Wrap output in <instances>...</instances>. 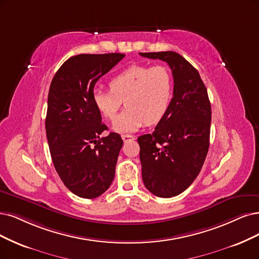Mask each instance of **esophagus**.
I'll return each mask as SVG.
<instances>
[{
    "label": "esophagus",
    "instance_id": "1",
    "mask_svg": "<svg viewBox=\"0 0 259 259\" xmlns=\"http://www.w3.org/2000/svg\"><path fill=\"white\" fill-rule=\"evenodd\" d=\"M121 139H122L123 142H128V141H131V140H135V137L130 136V135H122Z\"/></svg>",
    "mask_w": 259,
    "mask_h": 259
}]
</instances>
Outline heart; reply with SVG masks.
Segmentation results:
<instances>
[{"instance_id": "obj_1", "label": "heart", "mask_w": 259, "mask_h": 259, "mask_svg": "<svg viewBox=\"0 0 259 259\" xmlns=\"http://www.w3.org/2000/svg\"><path fill=\"white\" fill-rule=\"evenodd\" d=\"M110 91L96 89L93 102L104 118L116 117L122 101L124 110L113 123L117 132H135L145 123L164 116L173 97V73L164 65L131 66L110 81Z\"/></svg>"}]
</instances>
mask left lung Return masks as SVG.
Masks as SVG:
<instances>
[{
  "label": "left lung",
  "instance_id": "obj_1",
  "mask_svg": "<svg viewBox=\"0 0 259 259\" xmlns=\"http://www.w3.org/2000/svg\"><path fill=\"white\" fill-rule=\"evenodd\" d=\"M166 62L174 78L173 98L151 135L138 138L143 183L159 197L187 190L199 174L209 149L211 105L198 71L173 51L140 53Z\"/></svg>",
  "mask_w": 259,
  "mask_h": 259
}]
</instances>
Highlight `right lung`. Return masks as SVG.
Returning <instances> with one entry per match:
<instances>
[{"label":"right lung","instance_id":"add662e5","mask_svg":"<svg viewBox=\"0 0 259 259\" xmlns=\"http://www.w3.org/2000/svg\"><path fill=\"white\" fill-rule=\"evenodd\" d=\"M124 57L121 53L79 54L67 60L53 76L46 133L53 165L64 185L83 198H96L115 176L122 140L108 130L93 102L94 86Z\"/></svg>","mask_w":259,"mask_h":259}]
</instances>
